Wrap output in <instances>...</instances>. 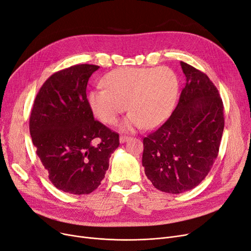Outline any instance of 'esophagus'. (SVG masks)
Masks as SVG:
<instances>
[{"label":"esophagus","mask_w":251,"mask_h":251,"mask_svg":"<svg viewBox=\"0 0 251 251\" xmlns=\"http://www.w3.org/2000/svg\"><path fill=\"white\" fill-rule=\"evenodd\" d=\"M129 138H130V137L127 136V135H121V136H120V143L124 144V143H126V141H128Z\"/></svg>","instance_id":"1"}]
</instances>
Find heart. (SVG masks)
Segmentation results:
<instances>
[{
    "label": "heart",
    "mask_w": 251,
    "mask_h": 251,
    "mask_svg": "<svg viewBox=\"0 0 251 251\" xmlns=\"http://www.w3.org/2000/svg\"><path fill=\"white\" fill-rule=\"evenodd\" d=\"M105 88L89 92L88 102L101 122L113 125L127 108L121 124L124 130L155 128L173 111L178 95L177 75L166 67L121 68L103 78Z\"/></svg>",
    "instance_id": "b5f03b06"
}]
</instances>
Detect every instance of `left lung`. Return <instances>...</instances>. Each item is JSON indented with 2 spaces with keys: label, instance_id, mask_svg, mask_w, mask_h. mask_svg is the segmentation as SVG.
Here are the masks:
<instances>
[{
  "label": "left lung",
  "instance_id": "obj_1",
  "mask_svg": "<svg viewBox=\"0 0 251 251\" xmlns=\"http://www.w3.org/2000/svg\"><path fill=\"white\" fill-rule=\"evenodd\" d=\"M186 86L167 121L144 138L143 166L156 189L180 194L210 171L224 132V104L207 75L180 61Z\"/></svg>",
  "mask_w": 251,
  "mask_h": 251
}]
</instances>
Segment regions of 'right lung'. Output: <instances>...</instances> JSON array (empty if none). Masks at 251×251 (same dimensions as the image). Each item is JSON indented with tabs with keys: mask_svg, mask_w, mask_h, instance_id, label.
Returning <instances> with one entry per match:
<instances>
[{
	"mask_svg": "<svg viewBox=\"0 0 251 251\" xmlns=\"http://www.w3.org/2000/svg\"><path fill=\"white\" fill-rule=\"evenodd\" d=\"M99 65L77 64L49 77L38 92L29 118L37 155L54 187L70 194L99 188L119 134L94 120L86 95ZM95 139H100L97 146Z\"/></svg>",
	"mask_w": 251,
	"mask_h": 251,
	"instance_id": "add662e5",
	"label": "right lung"
}]
</instances>
